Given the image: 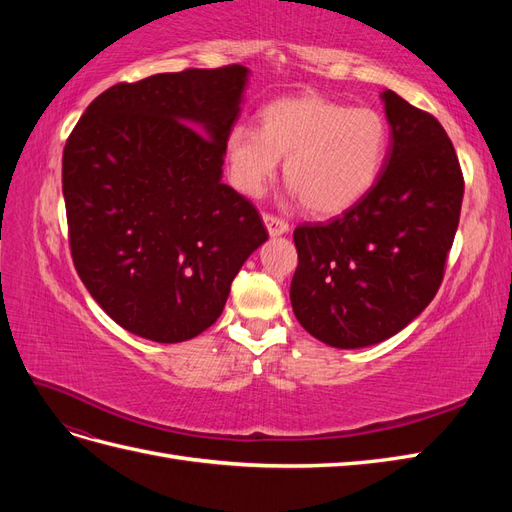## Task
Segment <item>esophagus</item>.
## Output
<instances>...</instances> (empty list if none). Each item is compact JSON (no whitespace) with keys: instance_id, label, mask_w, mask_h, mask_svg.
<instances>
[{"instance_id":"34e87169","label":"esophagus","mask_w":512,"mask_h":512,"mask_svg":"<svg viewBox=\"0 0 512 512\" xmlns=\"http://www.w3.org/2000/svg\"><path fill=\"white\" fill-rule=\"evenodd\" d=\"M262 220H265V226H267L271 237H280V235H286V232H288V222H284L282 218H277V215L265 213V215H262Z\"/></svg>"}]
</instances>
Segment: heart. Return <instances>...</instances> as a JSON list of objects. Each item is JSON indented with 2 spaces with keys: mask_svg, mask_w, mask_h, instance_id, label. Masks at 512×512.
Returning <instances> with one entry per match:
<instances>
[{
  "mask_svg": "<svg viewBox=\"0 0 512 512\" xmlns=\"http://www.w3.org/2000/svg\"><path fill=\"white\" fill-rule=\"evenodd\" d=\"M389 151V123L374 108H350L316 94L282 98L260 111V130L237 123L226 134L228 175L256 198L280 158L290 192L320 218L344 213L374 188Z\"/></svg>",
  "mask_w": 512,
  "mask_h": 512,
  "instance_id": "heart-1",
  "label": "heart"
}]
</instances>
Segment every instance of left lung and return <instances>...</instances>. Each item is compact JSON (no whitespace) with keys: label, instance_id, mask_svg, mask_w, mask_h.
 <instances>
[{"label":"left lung","instance_id":"8db88e82","mask_svg":"<svg viewBox=\"0 0 512 512\" xmlns=\"http://www.w3.org/2000/svg\"><path fill=\"white\" fill-rule=\"evenodd\" d=\"M391 145L378 181L342 218L294 230L290 284L301 327L333 348L393 337L442 284L463 200V175L440 121L382 94Z\"/></svg>","mask_w":512,"mask_h":512}]
</instances>
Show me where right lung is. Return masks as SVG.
<instances>
[{
  "instance_id": "right-lung-1",
  "label": "right lung",
  "mask_w": 512,
  "mask_h": 512,
  "mask_svg": "<svg viewBox=\"0 0 512 512\" xmlns=\"http://www.w3.org/2000/svg\"><path fill=\"white\" fill-rule=\"evenodd\" d=\"M245 66L117 83L64 149L70 252L119 327L177 344L220 318L230 284L269 239L256 207L222 183Z\"/></svg>"
}]
</instances>
